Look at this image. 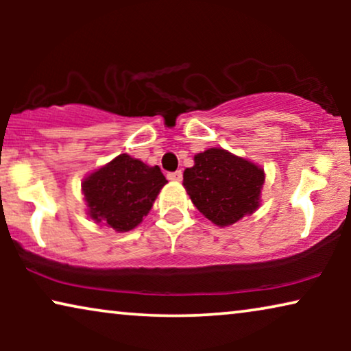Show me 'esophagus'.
I'll return each instance as SVG.
<instances>
[{
  "instance_id": "1",
  "label": "esophagus",
  "mask_w": 351,
  "mask_h": 351,
  "mask_svg": "<svg viewBox=\"0 0 351 351\" xmlns=\"http://www.w3.org/2000/svg\"><path fill=\"white\" fill-rule=\"evenodd\" d=\"M167 179L172 180V182H180L182 180V171L169 172V174H167Z\"/></svg>"
}]
</instances>
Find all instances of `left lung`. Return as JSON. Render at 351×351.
<instances>
[{
  "instance_id": "obj_1",
  "label": "left lung",
  "mask_w": 351,
  "mask_h": 351,
  "mask_svg": "<svg viewBox=\"0 0 351 351\" xmlns=\"http://www.w3.org/2000/svg\"><path fill=\"white\" fill-rule=\"evenodd\" d=\"M184 171V186L206 219L228 227L261 208L265 171L262 166L223 148L196 153Z\"/></svg>"
}]
</instances>
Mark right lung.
I'll list each match as a JSON object with an SVG mask.
<instances>
[{"mask_svg":"<svg viewBox=\"0 0 351 351\" xmlns=\"http://www.w3.org/2000/svg\"><path fill=\"white\" fill-rule=\"evenodd\" d=\"M167 184L158 166L121 153L81 182L88 215L95 223L124 233L136 228L150 213L158 193Z\"/></svg>","mask_w":351,"mask_h":351,"instance_id":"add662e5","label":"right lung"}]
</instances>
